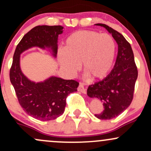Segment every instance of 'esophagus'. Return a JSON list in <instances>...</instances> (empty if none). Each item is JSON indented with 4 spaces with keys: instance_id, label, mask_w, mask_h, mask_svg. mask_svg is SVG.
<instances>
[{
    "instance_id": "1",
    "label": "esophagus",
    "mask_w": 151,
    "mask_h": 151,
    "mask_svg": "<svg viewBox=\"0 0 151 151\" xmlns=\"http://www.w3.org/2000/svg\"><path fill=\"white\" fill-rule=\"evenodd\" d=\"M78 91H80V92L83 93H86V89H85V88H84V85H83L82 84H79V87H78Z\"/></svg>"
}]
</instances>
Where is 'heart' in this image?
<instances>
[{"label": "heart", "mask_w": 151, "mask_h": 151, "mask_svg": "<svg viewBox=\"0 0 151 151\" xmlns=\"http://www.w3.org/2000/svg\"><path fill=\"white\" fill-rule=\"evenodd\" d=\"M116 44L108 34L94 31L79 30L66 39L64 50L58 53L60 68L72 77L82 64L83 70L93 79L104 77L113 66Z\"/></svg>", "instance_id": "1"}]
</instances>
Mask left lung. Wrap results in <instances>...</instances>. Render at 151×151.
<instances>
[{
  "mask_svg": "<svg viewBox=\"0 0 151 151\" xmlns=\"http://www.w3.org/2000/svg\"><path fill=\"white\" fill-rule=\"evenodd\" d=\"M95 25L104 27L118 44L116 61L113 70L104 79L87 89L88 96L98 99L104 106L103 111L95 114V116L109 120L120 115L131 104L138 70L132 48L125 37L105 24L97 23Z\"/></svg>",
  "mask_w": 151,
  "mask_h": 151,
  "instance_id": "obj_1",
  "label": "left lung"
}]
</instances>
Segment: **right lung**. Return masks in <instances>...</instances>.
<instances>
[{
    "label": "right lung",
    "instance_id": "right-lung-1",
    "mask_svg": "<svg viewBox=\"0 0 151 151\" xmlns=\"http://www.w3.org/2000/svg\"><path fill=\"white\" fill-rule=\"evenodd\" d=\"M61 25H38L23 36L17 45L10 70V82L23 110L40 121L54 120L64 113L66 98L77 91L79 83L50 76L43 81L30 80L20 67V56L26 50L38 47L57 58L59 35L63 33Z\"/></svg>",
    "mask_w": 151,
    "mask_h": 151
}]
</instances>
